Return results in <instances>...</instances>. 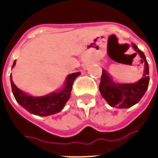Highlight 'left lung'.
I'll list each match as a JSON object with an SVG mask.
<instances>
[{"mask_svg":"<svg viewBox=\"0 0 158 158\" xmlns=\"http://www.w3.org/2000/svg\"><path fill=\"white\" fill-rule=\"evenodd\" d=\"M132 47L141 56V63L144 64L143 77L139 81L135 83H117L113 81L106 70L102 69L99 91L102 96L111 107L128 109L137 104L144 95L149 85V67L145 56L135 44H132Z\"/></svg>","mask_w":158,"mask_h":158,"instance_id":"obj_1","label":"left lung"}]
</instances>
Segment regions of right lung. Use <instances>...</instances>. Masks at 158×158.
I'll use <instances>...</instances> for the list:
<instances>
[{
	"label": "right lung",
	"instance_id": "add662e5",
	"mask_svg": "<svg viewBox=\"0 0 158 158\" xmlns=\"http://www.w3.org/2000/svg\"><path fill=\"white\" fill-rule=\"evenodd\" d=\"M16 60L14 62L12 68L15 66ZM80 73H74L69 74L66 77L64 83V88L60 92H55L44 96H31L27 95L17 88L11 79L10 83L13 94L16 101L31 114L39 116H48L56 114L64 108L70 97L73 82Z\"/></svg>",
	"mask_w": 158,
	"mask_h": 158
}]
</instances>
